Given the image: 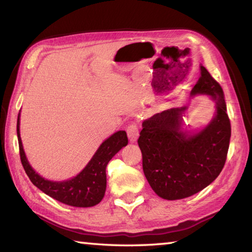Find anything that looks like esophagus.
Segmentation results:
<instances>
[{"instance_id": "esophagus-1", "label": "esophagus", "mask_w": 252, "mask_h": 252, "mask_svg": "<svg viewBox=\"0 0 252 252\" xmlns=\"http://www.w3.org/2000/svg\"><path fill=\"white\" fill-rule=\"evenodd\" d=\"M126 133H127V138H129L130 142H135L139 138V126L135 123H132L129 126L126 127Z\"/></svg>"}]
</instances>
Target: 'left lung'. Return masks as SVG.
Returning <instances> with one entry per match:
<instances>
[{
  "instance_id": "left-lung-1",
  "label": "left lung",
  "mask_w": 252,
  "mask_h": 252,
  "mask_svg": "<svg viewBox=\"0 0 252 252\" xmlns=\"http://www.w3.org/2000/svg\"><path fill=\"white\" fill-rule=\"evenodd\" d=\"M206 94L216 103V113L197 133L182 129L186 107L154 114L142 123L138 144L150 186L159 197L175 200L198 193L216 180L225 165L231 135L220 85L204 66L190 91Z\"/></svg>"
}]
</instances>
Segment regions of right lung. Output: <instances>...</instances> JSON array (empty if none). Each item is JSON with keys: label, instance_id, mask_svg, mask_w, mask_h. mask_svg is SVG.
<instances>
[{"label": "right lung", "instance_id": "right-lung-1", "mask_svg": "<svg viewBox=\"0 0 252 252\" xmlns=\"http://www.w3.org/2000/svg\"><path fill=\"white\" fill-rule=\"evenodd\" d=\"M17 139L22 165L31 182L52 198L74 207H91L101 202L107 187L108 163L127 144L126 131L116 132L99 146L93 158L78 175L67 181L54 182L45 180L36 173L27 161L20 134V113L17 117Z\"/></svg>", "mask_w": 252, "mask_h": 252}]
</instances>
